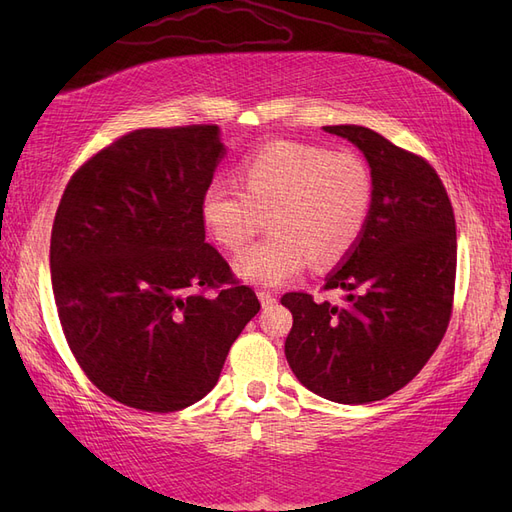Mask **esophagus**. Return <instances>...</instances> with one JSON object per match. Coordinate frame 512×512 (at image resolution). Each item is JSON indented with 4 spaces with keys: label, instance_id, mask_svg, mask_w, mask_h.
I'll return each instance as SVG.
<instances>
[{
    "label": "esophagus",
    "instance_id": "34e87169",
    "mask_svg": "<svg viewBox=\"0 0 512 512\" xmlns=\"http://www.w3.org/2000/svg\"><path fill=\"white\" fill-rule=\"evenodd\" d=\"M258 299H260L262 307H271V305L277 303V294L267 290V288H262V290H258Z\"/></svg>",
    "mask_w": 512,
    "mask_h": 512
}]
</instances>
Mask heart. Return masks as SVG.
<instances>
[{"mask_svg": "<svg viewBox=\"0 0 512 512\" xmlns=\"http://www.w3.org/2000/svg\"><path fill=\"white\" fill-rule=\"evenodd\" d=\"M241 183L211 181L200 215L215 241L237 252V269L262 286L299 275L309 262L331 267L359 243L374 200L365 160L350 149L273 141L241 164Z\"/></svg>", "mask_w": 512, "mask_h": 512, "instance_id": "1", "label": "heart"}]
</instances>
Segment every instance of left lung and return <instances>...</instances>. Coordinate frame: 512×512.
I'll use <instances>...</instances> for the list:
<instances>
[{
    "mask_svg": "<svg viewBox=\"0 0 512 512\" xmlns=\"http://www.w3.org/2000/svg\"><path fill=\"white\" fill-rule=\"evenodd\" d=\"M363 151L374 200L363 235L322 290L344 307L286 292V359L309 391L337 404L393 395L425 367L453 314L457 232L451 198L425 158L363 126H324Z\"/></svg>",
    "mask_w": 512,
    "mask_h": 512,
    "instance_id": "left-lung-1",
    "label": "left lung"
}]
</instances>
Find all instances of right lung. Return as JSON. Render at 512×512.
<instances>
[{"label": "right lung", "instance_id": "add662e5", "mask_svg": "<svg viewBox=\"0 0 512 512\" xmlns=\"http://www.w3.org/2000/svg\"><path fill=\"white\" fill-rule=\"evenodd\" d=\"M218 134L213 123L123 134L59 200L51 282L61 329L85 376L123 406L196 404L260 309L205 243L200 198L224 156Z\"/></svg>", "mask_w": 512, "mask_h": 512}]
</instances>
